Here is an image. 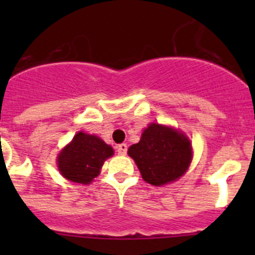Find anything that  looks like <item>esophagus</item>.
<instances>
[{
    "label": "esophagus",
    "instance_id": "obj_1",
    "mask_svg": "<svg viewBox=\"0 0 255 255\" xmlns=\"http://www.w3.org/2000/svg\"><path fill=\"white\" fill-rule=\"evenodd\" d=\"M127 144L122 143V144H118L117 145V151L120 155H126L127 154Z\"/></svg>",
    "mask_w": 255,
    "mask_h": 255
}]
</instances>
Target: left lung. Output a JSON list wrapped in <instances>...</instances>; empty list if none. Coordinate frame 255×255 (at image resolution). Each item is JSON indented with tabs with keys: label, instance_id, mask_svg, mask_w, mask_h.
<instances>
[{
	"label": "left lung",
	"instance_id": "1",
	"mask_svg": "<svg viewBox=\"0 0 255 255\" xmlns=\"http://www.w3.org/2000/svg\"><path fill=\"white\" fill-rule=\"evenodd\" d=\"M142 177L148 184L161 186L184 175L192 158L190 140L179 130L165 126H149L139 143L128 149Z\"/></svg>",
	"mask_w": 255,
	"mask_h": 255
}]
</instances>
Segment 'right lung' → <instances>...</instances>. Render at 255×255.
Instances as JSON below:
<instances>
[{
  "instance_id": "1",
  "label": "right lung",
  "mask_w": 255,
  "mask_h": 255,
  "mask_svg": "<svg viewBox=\"0 0 255 255\" xmlns=\"http://www.w3.org/2000/svg\"><path fill=\"white\" fill-rule=\"evenodd\" d=\"M113 155V149L96 135L79 132L73 142L58 156L61 175L73 182L89 184L100 173L104 161Z\"/></svg>"
}]
</instances>
